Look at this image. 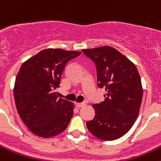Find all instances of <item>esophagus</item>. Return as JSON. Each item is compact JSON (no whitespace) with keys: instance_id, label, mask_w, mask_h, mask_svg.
Returning a JSON list of instances; mask_svg holds the SVG:
<instances>
[{"instance_id":"1","label":"esophagus","mask_w":161,"mask_h":161,"mask_svg":"<svg viewBox=\"0 0 161 161\" xmlns=\"http://www.w3.org/2000/svg\"><path fill=\"white\" fill-rule=\"evenodd\" d=\"M75 105H76V107L80 108V107H83V106H85V102H81V103H78V102H76V103L75 104Z\"/></svg>"}]
</instances>
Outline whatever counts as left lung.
Returning a JSON list of instances; mask_svg holds the SVG:
<instances>
[{"mask_svg":"<svg viewBox=\"0 0 161 161\" xmlns=\"http://www.w3.org/2000/svg\"><path fill=\"white\" fill-rule=\"evenodd\" d=\"M95 64L97 86L106 89L105 100L93 104L95 116L86 123L91 134L102 140L124 136L136 120L141 106L143 88L136 65L111 47L84 49Z\"/></svg>","mask_w":161,"mask_h":161,"instance_id":"left-lung-1","label":"left lung"}]
</instances>
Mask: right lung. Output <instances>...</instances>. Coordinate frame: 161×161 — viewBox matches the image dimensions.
I'll use <instances>...</instances> for the list:
<instances>
[{
  "mask_svg": "<svg viewBox=\"0 0 161 161\" xmlns=\"http://www.w3.org/2000/svg\"><path fill=\"white\" fill-rule=\"evenodd\" d=\"M81 54L45 49L26 60L15 80L14 95L20 118L32 133L49 138L63 132L73 115V104L53 93L67 64Z\"/></svg>",
  "mask_w": 161,
  "mask_h": 161,
  "instance_id": "1",
  "label": "right lung"
}]
</instances>
